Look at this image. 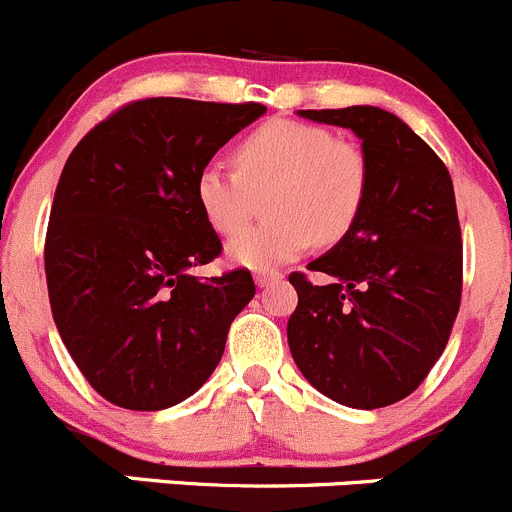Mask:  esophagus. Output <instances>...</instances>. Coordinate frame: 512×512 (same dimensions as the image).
Wrapping results in <instances>:
<instances>
[{
	"mask_svg": "<svg viewBox=\"0 0 512 512\" xmlns=\"http://www.w3.org/2000/svg\"><path fill=\"white\" fill-rule=\"evenodd\" d=\"M253 279H256V284L259 286H269V284H274V281H279L281 274L279 271H256V276H253Z\"/></svg>",
	"mask_w": 512,
	"mask_h": 512,
	"instance_id": "34e87169",
	"label": "esophagus"
}]
</instances>
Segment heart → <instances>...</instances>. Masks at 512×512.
Listing matches in <instances>:
<instances>
[{"instance_id":"heart-1","label":"heart","mask_w":512,"mask_h":512,"mask_svg":"<svg viewBox=\"0 0 512 512\" xmlns=\"http://www.w3.org/2000/svg\"><path fill=\"white\" fill-rule=\"evenodd\" d=\"M236 170L206 163L196 175V203L208 226L233 236L255 196L270 191L272 221L228 243V259L266 271L294 261L311 241H342L359 218L369 186L362 150L326 128L299 120H266L233 150Z\"/></svg>"}]
</instances>
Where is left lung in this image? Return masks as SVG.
<instances>
[{"label":"left lung","mask_w":512,"mask_h":512,"mask_svg":"<svg viewBox=\"0 0 512 512\" xmlns=\"http://www.w3.org/2000/svg\"><path fill=\"white\" fill-rule=\"evenodd\" d=\"M362 140L369 186L359 218L334 248L289 281L291 357L311 387L354 410L405 399L445 352L460 309L462 236L445 163L382 107L299 110Z\"/></svg>","instance_id":"8db88e82"}]
</instances>
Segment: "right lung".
Segmentation results:
<instances>
[{"instance_id":"obj_1","label":"right lung","mask_w":512,"mask_h":512,"mask_svg":"<svg viewBox=\"0 0 512 512\" xmlns=\"http://www.w3.org/2000/svg\"><path fill=\"white\" fill-rule=\"evenodd\" d=\"M259 102L148 97L120 107L67 158L52 201L45 274L67 352L125 410L173 407L206 384L253 299L246 269L198 279L221 253L196 175Z\"/></svg>"}]
</instances>
